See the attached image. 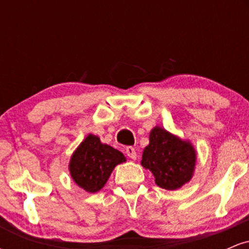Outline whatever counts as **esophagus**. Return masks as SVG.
I'll return each instance as SVG.
<instances>
[{"label": "esophagus", "mask_w": 249, "mask_h": 249, "mask_svg": "<svg viewBox=\"0 0 249 249\" xmlns=\"http://www.w3.org/2000/svg\"><path fill=\"white\" fill-rule=\"evenodd\" d=\"M125 152H126L128 158H131L132 160H136V159H137V152L132 146H127L126 150H125Z\"/></svg>", "instance_id": "esophagus-1"}]
</instances>
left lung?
<instances>
[{"label":"left lung","mask_w":249,"mask_h":249,"mask_svg":"<svg viewBox=\"0 0 249 249\" xmlns=\"http://www.w3.org/2000/svg\"><path fill=\"white\" fill-rule=\"evenodd\" d=\"M141 164L153 174L159 187L176 191L192 179L196 151L190 141L164 127L154 126L150 132V142L142 151Z\"/></svg>","instance_id":"obj_1"}]
</instances>
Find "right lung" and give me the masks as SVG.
Instances as JSON below:
<instances>
[{
  "mask_svg": "<svg viewBox=\"0 0 249 249\" xmlns=\"http://www.w3.org/2000/svg\"><path fill=\"white\" fill-rule=\"evenodd\" d=\"M126 161L121 151L103 144L98 136L89 133L73 151L69 172L75 184L88 193L101 191L117 165Z\"/></svg>",
  "mask_w": 249,
  "mask_h": 249,
  "instance_id": "right-lung-1",
  "label": "right lung"
}]
</instances>
